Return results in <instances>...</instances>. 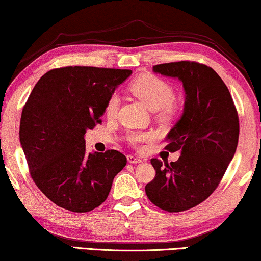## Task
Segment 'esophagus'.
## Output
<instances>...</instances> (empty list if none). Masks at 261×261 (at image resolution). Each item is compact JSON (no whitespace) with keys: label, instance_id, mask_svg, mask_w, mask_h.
<instances>
[{"label":"esophagus","instance_id":"1","mask_svg":"<svg viewBox=\"0 0 261 261\" xmlns=\"http://www.w3.org/2000/svg\"><path fill=\"white\" fill-rule=\"evenodd\" d=\"M127 161H129V163H131V164H137V163H141L142 162L141 159H138V157L132 156V155L127 156Z\"/></svg>","mask_w":261,"mask_h":261}]
</instances>
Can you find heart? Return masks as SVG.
Segmentation results:
<instances>
[{"instance_id":"heart-1","label":"heart","mask_w":261,"mask_h":261,"mask_svg":"<svg viewBox=\"0 0 261 261\" xmlns=\"http://www.w3.org/2000/svg\"><path fill=\"white\" fill-rule=\"evenodd\" d=\"M130 90L132 93L141 99L145 106L152 111L164 109L169 110L172 106L174 100V90L167 82H164L159 76L152 74H143L136 78L130 84ZM119 106V97L113 94L110 97L106 104V116H116ZM152 139L151 134H134L130 136V141L132 143L148 142Z\"/></svg>"}]
</instances>
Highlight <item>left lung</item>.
<instances>
[{"mask_svg":"<svg viewBox=\"0 0 261 261\" xmlns=\"http://www.w3.org/2000/svg\"><path fill=\"white\" fill-rule=\"evenodd\" d=\"M152 71L182 83L185 106L166 138V148L181 156L170 164L151 160L156 177L145 193L163 211L183 212L203 202L221 181L237 150L239 118L225 83L208 66L178 61Z\"/></svg>","mask_w":261,"mask_h":261,"instance_id":"1","label":"left lung"}]
</instances>
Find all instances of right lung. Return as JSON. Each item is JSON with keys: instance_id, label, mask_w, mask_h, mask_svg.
Masks as SVG:
<instances>
[{"instance_id": "obj_1", "label": "right lung", "mask_w": 261, "mask_h": 261, "mask_svg": "<svg viewBox=\"0 0 261 261\" xmlns=\"http://www.w3.org/2000/svg\"><path fill=\"white\" fill-rule=\"evenodd\" d=\"M131 69L68 66L43 74L22 110L20 143L32 178L57 205L85 213L100 205L126 166L117 150L86 152L110 97Z\"/></svg>"}]
</instances>
